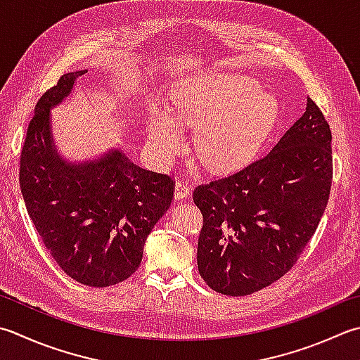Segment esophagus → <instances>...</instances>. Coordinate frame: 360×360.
Listing matches in <instances>:
<instances>
[{"label": "esophagus", "instance_id": "esophagus-1", "mask_svg": "<svg viewBox=\"0 0 360 360\" xmlns=\"http://www.w3.org/2000/svg\"><path fill=\"white\" fill-rule=\"evenodd\" d=\"M190 195V186L184 181H178L174 186V198L176 200H186Z\"/></svg>", "mask_w": 360, "mask_h": 360}]
</instances>
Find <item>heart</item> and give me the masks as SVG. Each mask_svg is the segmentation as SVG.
Instances as JSON below:
<instances>
[{"mask_svg": "<svg viewBox=\"0 0 360 360\" xmlns=\"http://www.w3.org/2000/svg\"><path fill=\"white\" fill-rule=\"evenodd\" d=\"M182 122L198 126L195 153L202 165L226 172L243 165L269 137L279 114V103L260 84L243 75H202L187 81L173 98ZM150 146L168 159L184 139L172 110L154 105L148 117Z\"/></svg>", "mask_w": 360, "mask_h": 360, "instance_id": "b5f03b06", "label": "heart"}]
</instances>
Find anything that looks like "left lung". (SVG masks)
<instances>
[{"instance_id":"obj_1","label":"left lung","mask_w":360,"mask_h":360,"mask_svg":"<svg viewBox=\"0 0 360 360\" xmlns=\"http://www.w3.org/2000/svg\"><path fill=\"white\" fill-rule=\"evenodd\" d=\"M330 129L311 98L273 150L195 188L202 214L198 271L212 290L245 297L297 264L325 214L333 184Z\"/></svg>"}]
</instances>
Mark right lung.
<instances>
[{"instance_id": "obj_1", "label": "right lung", "mask_w": 360, "mask_h": 360, "mask_svg": "<svg viewBox=\"0 0 360 360\" xmlns=\"http://www.w3.org/2000/svg\"><path fill=\"white\" fill-rule=\"evenodd\" d=\"M87 70L60 76L35 104L20 158V188L46 250L70 278L109 287L136 273L174 182L139 167L122 150L68 162L56 150L51 112Z\"/></svg>"}]
</instances>
